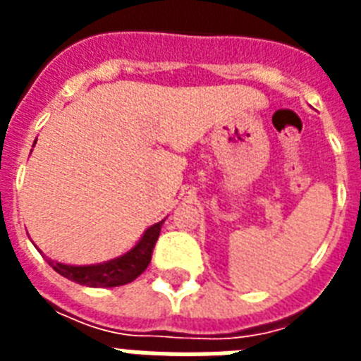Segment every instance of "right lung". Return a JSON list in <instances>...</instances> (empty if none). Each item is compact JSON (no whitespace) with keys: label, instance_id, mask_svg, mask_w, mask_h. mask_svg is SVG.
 <instances>
[{"label":"right lung","instance_id":"obj_1","mask_svg":"<svg viewBox=\"0 0 361 361\" xmlns=\"http://www.w3.org/2000/svg\"><path fill=\"white\" fill-rule=\"evenodd\" d=\"M163 223L164 219L149 226L130 251H127L118 258H112L109 262L90 264V266H69V264L48 260V264L59 275H63L65 279L75 281L78 285L93 286V288H110V286L127 285L130 281H135L147 268Z\"/></svg>","mask_w":361,"mask_h":361}]
</instances>
